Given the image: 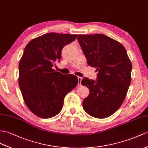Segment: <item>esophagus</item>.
<instances>
[{"instance_id": "1", "label": "esophagus", "mask_w": 148, "mask_h": 148, "mask_svg": "<svg viewBox=\"0 0 148 148\" xmlns=\"http://www.w3.org/2000/svg\"><path fill=\"white\" fill-rule=\"evenodd\" d=\"M82 80V78L80 77H78V86H80L81 85V82Z\"/></svg>"}]
</instances>
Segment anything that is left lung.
Returning a JSON list of instances; mask_svg holds the SVG:
<instances>
[{"label": "left lung", "mask_w": 148, "mask_h": 148, "mask_svg": "<svg viewBox=\"0 0 148 148\" xmlns=\"http://www.w3.org/2000/svg\"><path fill=\"white\" fill-rule=\"evenodd\" d=\"M77 39L88 65L97 68V80L84 78L90 94L83 108L93 117L110 116L123 103L131 81L132 64L120 42L106 35L78 34Z\"/></svg>", "instance_id": "8db88e82"}]
</instances>
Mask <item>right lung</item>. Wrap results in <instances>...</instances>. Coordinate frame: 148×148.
I'll return each mask as SVG.
<instances>
[{
  "mask_svg": "<svg viewBox=\"0 0 148 148\" xmlns=\"http://www.w3.org/2000/svg\"><path fill=\"white\" fill-rule=\"evenodd\" d=\"M76 38L49 32L32 39L25 48L19 64V85L25 103L36 116L48 119L58 114L64 97L77 86V76L53 69L63 47Z\"/></svg>",
  "mask_w": 148,
  "mask_h": 148,
  "instance_id": "obj_1",
  "label": "right lung"
}]
</instances>
